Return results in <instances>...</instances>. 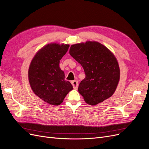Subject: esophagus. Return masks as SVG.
<instances>
[{
  "label": "esophagus",
  "mask_w": 149,
  "mask_h": 149,
  "mask_svg": "<svg viewBox=\"0 0 149 149\" xmlns=\"http://www.w3.org/2000/svg\"><path fill=\"white\" fill-rule=\"evenodd\" d=\"M72 85L73 86V88L74 89H77L78 86H79V84H78V81L77 80H74L71 82Z\"/></svg>",
  "instance_id": "obj_1"
}]
</instances>
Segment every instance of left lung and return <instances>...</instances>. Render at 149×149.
I'll list each match as a JSON object with an SVG mask.
<instances>
[{"mask_svg":"<svg viewBox=\"0 0 149 149\" xmlns=\"http://www.w3.org/2000/svg\"><path fill=\"white\" fill-rule=\"evenodd\" d=\"M69 53L84 69L85 78L78 90L87 104L96 105L113 94L120 79V69L107 48L89 41L71 45Z\"/></svg>","mask_w":149,"mask_h":149,"instance_id":"obj_1","label":"left lung"}]
</instances>
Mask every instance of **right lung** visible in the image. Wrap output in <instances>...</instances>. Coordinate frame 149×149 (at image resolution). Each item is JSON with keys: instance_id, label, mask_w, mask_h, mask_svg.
Masks as SVG:
<instances>
[{"instance_id": "add662e5", "label": "right lung", "mask_w": 149, "mask_h": 149, "mask_svg": "<svg viewBox=\"0 0 149 149\" xmlns=\"http://www.w3.org/2000/svg\"><path fill=\"white\" fill-rule=\"evenodd\" d=\"M69 47V45L64 44H48L36 53L29 66L28 76L32 90L52 105H60L73 89L70 82L65 80L64 71L59 68V61Z\"/></svg>"}]
</instances>
